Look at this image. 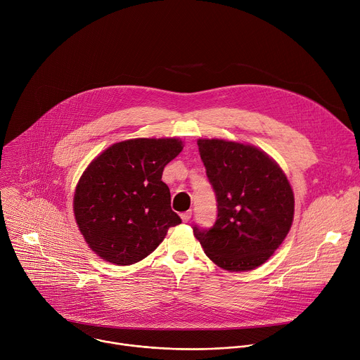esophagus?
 <instances>
[{
	"label": "esophagus",
	"mask_w": 360,
	"mask_h": 360,
	"mask_svg": "<svg viewBox=\"0 0 360 360\" xmlns=\"http://www.w3.org/2000/svg\"><path fill=\"white\" fill-rule=\"evenodd\" d=\"M191 217H192V212H191V211H186V212L181 214V219H182V222H188V221L191 219Z\"/></svg>",
	"instance_id": "esophagus-1"
}]
</instances>
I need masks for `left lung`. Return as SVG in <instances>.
Returning a JSON list of instances; mask_svg holds the SVG:
<instances>
[{
	"label": "left lung",
	"instance_id": "obj_1",
	"mask_svg": "<svg viewBox=\"0 0 360 360\" xmlns=\"http://www.w3.org/2000/svg\"><path fill=\"white\" fill-rule=\"evenodd\" d=\"M199 155L217 196L212 228L193 226L208 258L245 272L265 264L286 238L295 212L290 184L266 153L225 139H199Z\"/></svg>",
	"mask_w": 360,
	"mask_h": 360
}]
</instances>
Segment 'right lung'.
I'll use <instances>...</instances> for the list:
<instances>
[{"instance_id":"right-lung-1","label":"right lung","mask_w":360,"mask_h":360,"mask_svg":"<svg viewBox=\"0 0 360 360\" xmlns=\"http://www.w3.org/2000/svg\"><path fill=\"white\" fill-rule=\"evenodd\" d=\"M182 148L176 138L128 139L88 165L75 188L74 214L99 258L120 266L139 262L182 222L162 182L164 168Z\"/></svg>"}]
</instances>
